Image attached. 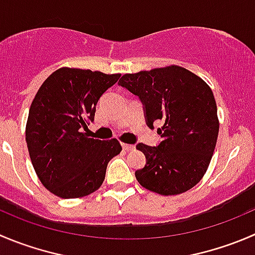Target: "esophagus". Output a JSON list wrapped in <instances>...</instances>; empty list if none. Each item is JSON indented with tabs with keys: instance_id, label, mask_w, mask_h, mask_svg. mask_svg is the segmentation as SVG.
<instances>
[{
	"instance_id": "esophagus-1",
	"label": "esophagus",
	"mask_w": 255,
	"mask_h": 255,
	"mask_svg": "<svg viewBox=\"0 0 255 255\" xmlns=\"http://www.w3.org/2000/svg\"><path fill=\"white\" fill-rule=\"evenodd\" d=\"M122 148L128 152V150L134 149V145H133V144H127V143H122Z\"/></svg>"
}]
</instances>
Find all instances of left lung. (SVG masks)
<instances>
[{"mask_svg": "<svg viewBox=\"0 0 255 255\" xmlns=\"http://www.w3.org/2000/svg\"><path fill=\"white\" fill-rule=\"evenodd\" d=\"M118 85L138 96L145 123L160 122L155 147L138 143L145 165L135 170L142 187L162 196L193 188L206 173L219 132L216 100L202 78L178 66L128 73Z\"/></svg>", "mask_w": 255, "mask_h": 255, "instance_id": "obj_1", "label": "left lung"}]
</instances>
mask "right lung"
Returning <instances> with one entry per match:
<instances>
[{
	"instance_id": "1",
	"label": "right lung",
	"mask_w": 255,
	"mask_h": 255,
	"mask_svg": "<svg viewBox=\"0 0 255 255\" xmlns=\"http://www.w3.org/2000/svg\"><path fill=\"white\" fill-rule=\"evenodd\" d=\"M121 75L59 68L39 87L26 126L32 165L42 184L65 199L88 196L102 185L108 162L122 150L117 139L90 138L96 105Z\"/></svg>"
}]
</instances>
